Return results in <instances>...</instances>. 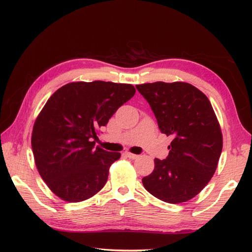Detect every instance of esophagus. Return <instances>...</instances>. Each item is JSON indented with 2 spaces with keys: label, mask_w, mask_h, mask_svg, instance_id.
Masks as SVG:
<instances>
[{
  "label": "esophagus",
  "mask_w": 252,
  "mask_h": 252,
  "mask_svg": "<svg viewBox=\"0 0 252 252\" xmlns=\"http://www.w3.org/2000/svg\"><path fill=\"white\" fill-rule=\"evenodd\" d=\"M125 155H126V156L127 158H130V159H136V158H137V155L131 154V153H129V152H126Z\"/></svg>",
  "instance_id": "34e87169"
}]
</instances>
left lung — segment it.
<instances>
[{
	"label": "left lung",
	"mask_w": 252,
	"mask_h": 252,
	"mask_svg": "<svg viewBox=\"0 0 252 252\" xmlns=\"http://www.w3.org/2000/svg\"><path fill=\"white\" fill-rule=\"evenodd\" d=\"M136 89L151 106L159 130L173 138L168 157L155 159L143 185L165 202L189 200L211 180L222 152L220 125L210 101L185 82L144 83Z\"/></svg>",
	"instance_id": "8db88e82"
}]
</instances>
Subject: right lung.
Returning a JSON list of instances; mask_svg holds the SVG:
<instances>
[{
  "instance_id": "obj_1",
  "label": "right lung",
  "mask_w": 252,
  "mask_h": 252,
  "mask_svg": "<svg viewBox=\"0 0 252 252\" xmlns=\"http://www.w3.org/2000/svg\"><path fill=\"white\" fill-rule=\"evenodd\" d=\"M134 94L131 84L72 82L46 101L34 122L31 146L37 171L55 195L79 202L105 186L109 167L121 155L95 147L96 131Z\"/></svg>"
}]
</instances>
